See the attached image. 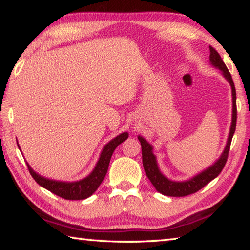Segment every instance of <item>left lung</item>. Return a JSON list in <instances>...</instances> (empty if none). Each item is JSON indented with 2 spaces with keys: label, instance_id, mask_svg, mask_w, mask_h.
I'll return each instance as SVG.
<instances>
[{
  "label": "left lung",
  "instance_id": "obj_1",
  "mask_svg": "<svg viewBox=\"0 0 250 250\" xmlns=\"http://www.w3.org/2000/svg\"><path fill=\"white\" fill-rule=\"evenodd\" d=\"M209 61L210 64L214 67H216L219 70H222V74L224 77H225L228 82L230 83L231 87V95H232V118H231V125L229 130V135H228V140L225 150L221 155L216 162H215L213 166L206 168L205 171H203L200 174L194 176L193 179L184 182H175L167 179L162 173H161L160 168L158 167V163H156V158L155 155L152 152V146L149 145L145 139L142 137H138L139 141L141 143L142 147V163L143 167H145L146 174L149 177L151 183L153 184L156 191L159 193L163 194V195L167 196H188L189 194H194L197 191H200L201 188H204L205 185L209 183L211 180H214L215 177L218 176L219 173L225 167L226 161L228 158V153H229L230 149V143L232 135L235 133L236 130V120H237V108H236V89L235 84L232 82L231 75L229 71H228L225 62H223L222 57L219 56L217 50L209 46Z\"/></svg>",
  "mask_w": 250,
  "mask_h": 250
}]
</instances>
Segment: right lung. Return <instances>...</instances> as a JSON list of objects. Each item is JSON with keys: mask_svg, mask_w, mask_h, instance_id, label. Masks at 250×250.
<instances>
[{"mask_svg": "<svg viewBox=\"0 0 250 250\" xmlns=\"http://www.w3.org/2000/svg\"><path fill=\"white\" fill-rule=\"evenodd\" d=\"M129 134L128 132H124L118 135L115 139L104 146L103 152H101L100 158L98 162L96 164V167L94 168L89 175L84 179L77 181V182H62V181H55L46 179L44 176H41L40 174L33 170V168L27 164L28 171L33 176V179L36 181L37 184H40L42 188L48 189L55 195L61 196L65 200H84V198L89 197L92 195L97 188H99L101 182L104 181L105 174H107L108 167L110 163V159L115 151L116 147L128 139ZM19 146V145H18Z\"/></svg>", "mask_w": 250, "mask_h": 250, "instance_id": "1", "label": "right lung"}]
</instances>
